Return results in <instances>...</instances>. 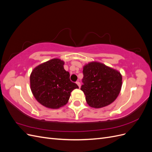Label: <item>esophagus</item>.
Here are the masks:
<instances>
[{"instance_id": "esophagus-1", "label": "esophagus", "mask_w": 152, "mask_h": 152, "mask_svg": "<svg viewBox=\"0 0 152 152\" xmlns=\"http://www.w3.org/2000/svg\"><path fill=\"white\" fill-rule=\"evenodd\" d=\"M76 84H77V86H79V88H80V82H79V81H77V82H76Z\"/></svg>"}]
</instances>
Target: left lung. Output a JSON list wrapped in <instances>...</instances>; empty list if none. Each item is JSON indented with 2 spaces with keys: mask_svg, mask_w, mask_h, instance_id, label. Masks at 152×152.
I'll use <instances>...</instances> for the list:
<instances>
[{
  "mask_svg": "<svg viewBox=\"0 0 152 152\" xmlns=\"http://www.w3.org/2000/svg\"><path fill=\"white\" fill-rule=\"evenodd\" d=\"M81 90L89 107L103 108L117 99L122 85L120 72L103 63L92 61L84 66Z\"/></svg>",
  "mask_w": 152,
  "mask_h": 152,
  "instance_id": "left-lung-1",
  "label": "left lung"
}]
</instances>
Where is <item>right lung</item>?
Listing matches in <instances>:
<instances>
[{
    "instance_id": "add662e5",
    "label": "right lung",
    "mask_w": 152,
    "mask_h": 152,
    "mask_svg": "<svg viewBox=\"0 0 152 152\" xmlns=\"http://www.w3.org/2000/svg\"><path fill=\"white\" fill-rule=\"evenodd\" d=\"M65 62L54 58L36 66L30 76L31 93L45 107L57 109L65 106L71 92L79 88L70 80V73L64 69Z\"/></svg>"
}]
</instances>
